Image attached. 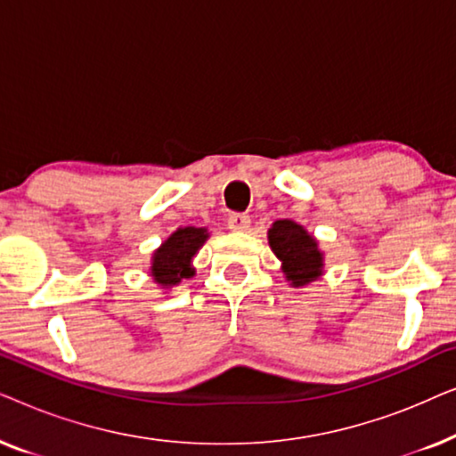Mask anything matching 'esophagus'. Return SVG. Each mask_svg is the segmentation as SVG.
<instances>
[{
    "instance_id": "1",
    "label": "esophagus",
    "mask_w": 456,
    "mask_h": 456,
    "mask_svg": "<svg viewBox=\"0 0 456 456\" xmlns=\"http://www.w3.org/2000/svg\"><path fill=\"white\" fill-rule=\"evenodd\" d=\"M248 224H251V217H248L247 214H232L228 217V228L234 230V232L248 230Z\"/></svg>"
}]
</instances>
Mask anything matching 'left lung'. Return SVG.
<instances>
[{
  "label": "left lung",
  "mask_w": 456,
  "mask_h": 456,
  "mask_svg": "<svg viewBox=\"0 0 456 456\" xmlns=\"http://www.w3.org/2000/svg\"><path fill=\"white\" fill-rule=\"evenodd\" d=\"M270 247L282 261V270L292 286H305L322 276V253L307 230L290 220H278L270 228Z\"/></svg>",
  "instance_id": "8db88e82"
}]
</instances>
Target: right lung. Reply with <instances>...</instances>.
I'll use <instances>...</instances> for the list:
<instances>
[{
  "label": "right lung",
  "instance_id": "right-lung-1",
  "mask_svg": "<svg viewBox=\"0 0 456 456\" xmlns=\"http://www.w3.org/2000/svg\"><path fill=\"white\" fill-rule=\"evenodd\" d=\"M208 239L205 228H178L153 255L151 276L161 286H176L192 276L191 261Z\"/></svg>",
  "mask_w": 456,
  "mask_h": 456
}]
</instances>
